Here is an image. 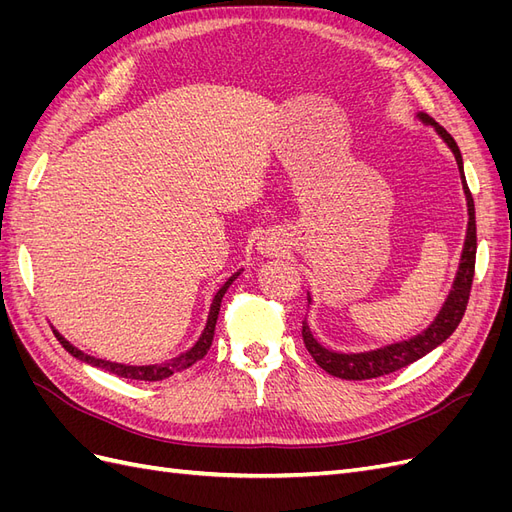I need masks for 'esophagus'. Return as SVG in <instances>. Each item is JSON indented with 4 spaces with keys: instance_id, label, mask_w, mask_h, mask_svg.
Here are the masks:
<instances>
[{
    "instance_id": "34e87169",
    "label": "esophagus",
    "mask_w": 512,
    "mask_h": 512,
    "mask_svg": "<svg viewBox=\"0 0 512 512\" xmlns=\"http://www.w3.org/2000/svg\"><path fill=\"white\" fill-rule=\"evenodd\" d=\"M280 250H282V245H280V241H277L275 237H269V239H265V241H260V252H262V254L273 256V254H277Z\"/></svg>"
}]
</instances>
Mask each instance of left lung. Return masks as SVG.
I'll list each match as a JSON object with an SVG mask.
<instances>
[{
    "mask_svg": "<svg viewBox=\"0 0 512 512\" xmlns=\"http://www.w3.org/2000/svg\"><path fill=\"white\" fill-rule=\"evenodd\" d=\"M429 126L436 128V132L444 138V143L451 147L453 156L457 160L459 173H461V183H463V192H466L468 200V235L466 243H463V254L459 262V271L455 277V284L451 294L440 309L438 318L429 324V329H425L421 335H416L408 342H399L384 346L378 350H369V352H356V354H344V352H335L324 348L318 344V339L309 331L307 322L303 320V344L307 352L312 354V359L327 371V374L342 378V380H369V378H380L386 374H393L397 369H404L410 363L423 359L425 354H429L433 348H438L442 342H446L448 337L455 333L459 327V322L466 314L468 299H470V290H472V280H474V265H476V215H474V198L470 194V188L466 183V175H463V160H461V151L455 143V138L448 134L442 126H438L436 121L427 115H418ZM312 301L307 297V303Z\"/></svg>",
    "mask_w": 512,
    "mask_h": 512,
    "instance_id": "obj_1",
    "label": "left lung"
}]
</instances>
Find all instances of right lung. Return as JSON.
<instances>
[{
    "label": "right lung",
    "mask_w": 512,
    "mask_h": 512,
    "mask_svg": "<svg viewBox=\"0 0 512 512\" xmlns=\"http://www.w3.org/2000/svg\"><path fill=\"white\" fill-rule=\"evenodd\" d=\"M235 273L232 277H228V282L218 290V294H215V299L211 303V312H209V318H207V327L203 331V335H200L198 342L194 344L192 350H188L185 354L177 356V359H170L168 363H160V365H121V363H111V361H104V359H96V356H89L85 352H81L79 348H74L70 342H66L64 337H61L57 331L55 337L59 339V344L64 346L72 356H76V359L87 363V365H94L98 369H104V371H111V374L119 376V378H126V380H143V382H156V380H164L168 376L177 374V371H183L188 369L190 365H194L196 361L203 359V356L209 352L211 348V342H213V333H215V322H218V314H220V305H222V297L226 294V290L230 288V284L237 280Z\"/></svg>",
    "instance_id": "right-lung-1"
}]
</instances>
